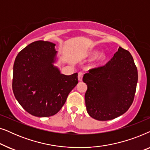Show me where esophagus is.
Segmentation results:
<instances>
[{
    "label": "esophagus",
    "instance_id": "esophagus-1",
    "mask_svg": "<svg viewBox=\"0 0 150 150\" xmlns=\"http://www.w3.org/2000/svg\"><path fill=\"white\" fill-rule=\"evenodd\" d=\"M83 73L80 71L79 73V75H78V79H79V81H83Z\"/></svg>",
    "mask_w": 150,
    "mask_h": 150
}]
</instances>
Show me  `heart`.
Here are the masks:
<instances>
[{
    "label": "heart",
    "instance_id": "1",
    "mask_svg": "<svg viewBox=\"0 0 150 150\" xmlns=\"http://www.w3.org/2000/svg\"><path fill=\"white\" fill-rule=\"evenodd\" d=\"M96 59H97L98 61H103V60H104V59H105V56H104V55L102 54H99L98 56L96 57Z\"/></svg>",
    "mask_w": 150,
    "mask_h": 150
}]
</instances>
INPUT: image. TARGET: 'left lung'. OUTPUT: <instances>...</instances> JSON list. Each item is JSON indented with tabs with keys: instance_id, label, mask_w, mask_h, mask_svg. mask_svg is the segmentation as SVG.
<instances>
[{
	"instance_id": "obj_1",
	"label": "left lung",
	"mask_w": 150,
	"mask_h": 150,
	"mask_svg": "<svg viewBox=\"0 0 150 150\" xmlns=\"http://www.w3.org/2000/svg\"><path fill=\"white\" fill-rule=\"evenodd\" d=\"M83 81L87 85L88 114L95 120L107 121L125 113L132 104L138 71L130 53L120 47L105 65L89 69Z\"/></svg>"
}]
</instances>
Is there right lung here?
<instances>
[{"label":"right lung","instance_id":"obj_1","mask_svg":"<svg viewBox=\"0 0 150 150\" xmlns=\"http://www.w3.org/2000/svg\"><path fill=\"white\" fill-rule=\"evenodd\" d=\"M56 44L36 41L16 57L12 88L14 96L26 111L36 117L57 114L69 92L78 83V74L67 76L53 63L57 59Z\"/></svg>","mask_w":150,"mask_h":150}]
</instances>
